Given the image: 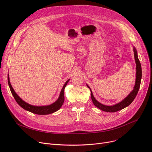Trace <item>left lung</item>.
Listing matches in <instances>:
<instances>
[{
    "mask_svg": "<svg viewBox=\"0 0 152 152\" xmlns=\"http://www.w3.org/2000/svg\"><path fill=\"white\" fill-rule=\"evenodd\" d=\"M133 49H134V53L135 61V63H136V79H135V84L134 87V89L123 100H122L121 102L113 106H107V105H103L94 98L91 88L89 87L88 85H87V86L88 87V88H89L91 91V99L95 107H97L98 108L100 109L101 110L103 111H107V112H112V113L116 112V111L121 110L127 107V106H129L133 102L135 97H136V95L140 88V82H141V79H142V68H141L140 61L138 58L137 50L135 49V47L133 48Z\"/></svg>",
    "mask_w": 152,
    "mask_h": 152,
    "instance_id": "obj_1",
    "label": "left lung"
}]
</instances>
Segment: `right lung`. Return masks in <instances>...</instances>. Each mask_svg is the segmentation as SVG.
Here are the masks:
<instances>
[{
    "mask_svg": "<svg viewBox=\"0 0 152 152\" xmlns=\"http://www.w3.org/2000/svg\"><path fill=\"white\" fill-rule=\"evenodd\" d=\"M69 81V79H68V80L65 83V84H64L58 100L56 102H55L53 103H52V104L50 105H47V106H34V105H29L25 101H23L18 96V95L16 94V92H15L14 89H13V87L10 84L9 76L8 75V83H9L10 91L13 95L14 99H15L16 102L18 103V104L23 109H25L28 111H30L31 113L37 114V115H49V114L53 113L55 112V111L58 110L61 108L64 102V100H65V97H64V90H65V87Z\"/></svg>",
    "mask_w": 152,
    "mask_h": 152,
    "instance_id": "add662e5",
    "label": "right lung"
}]
</instances>
